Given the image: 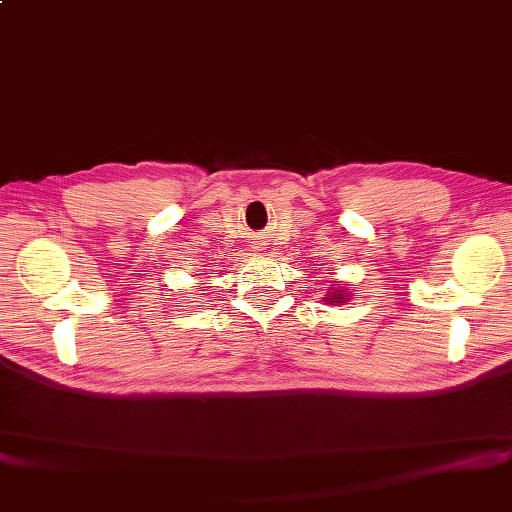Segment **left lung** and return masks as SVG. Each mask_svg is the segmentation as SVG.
Masks as SVG:
<instances>
[{
	"mask_svg": "<svg viewBox=\"0 0 512 512\" xmlns=\"http://www.w3.org/2000/svg\"><path fill=\"white\" fill-rule=\"evenodd\" d=\"M330 303H344L346 299H348V295L346 293H342V291H334V295L332 297H326Z\"/></svg>",
	"mask_w": 512,
	"mask_h": 512,
	"instance_id": "1",
	"label": "left lung"
}]
</instances>
